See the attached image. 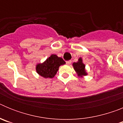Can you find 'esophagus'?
Instances as JSON below:
<instances>
[{"instance_id":"1","label":"esophagus","mask_w":123,"mask_h":123,"mask_svg":"<svg viewBox=\"0 0 123 123\" xmlns=\"http://www.w3.org/2000/svg\"><path fill=\"white\" fill-rule=\"evenodd\" d=\"M66 63H67L68 65H69L71 63V61H70V60L67 61V62H66Z\"/></svg>"}]
</instances>
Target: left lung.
<instances>
[{
	"instance_id": "1",
	"label": "left lung",
	"mask_w": 123,
	"mask_h": 123,
	"mask_svg": "<svg viewBox=\"0 0 123 123\" xmlns=\"http://www.w3.org/2000/svg\"><path fill=\"white\" fill-rule=\"evenodd\" d=\"M73 66L78 76L83 77L87 74L85 69V65L82 63V60L81 58H79L77 62L73 63Z\"/></svg>"
}]
</instances>
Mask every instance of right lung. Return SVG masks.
I'll return each instance as SVG.
<instances>
[{"instance_id":"obj_1","label":"right lung","mask_w":123,"mask_h":123,"mask_svg":"<svg viewBox=\"0 0 123 123\" xmlns=\"http://www.w3.org/2000/svg\"><path fill=\"white\" fill-rule=\"evenodd\" d=\"M62 58L57 55L52 54L42 63H38L36 65V72L40 76L45 78H52L57 73L60 66L65 64Z\"/></svg>"}]
</instances>
